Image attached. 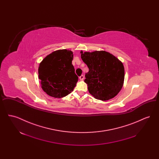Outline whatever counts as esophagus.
<instances>
[{
  "instance_id": "esophagus-1",
  "label": "esophagus",
  "mask_w": 159,
  "mask_h": 159,
  "mask_svg": "<svg viewBox=\"0 0 159 159\" xmlns=\"http://www.w3.org/2000/svg\"><path fill=\"white\" fill-rule=\"evenodd\" d=\"M79 79H80V80H83V79H84V76H83V75H81V76L79 77Z\"/></svg>"
}]
</instances>
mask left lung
Instances as JSON below:
<instances>
[{
	"mask_svg": "<svg viewBox=\"0 0 159 159\" xmlns=\"http://www.w3.org/2000/svg\"><path fill=\"white\" fill-rule=\"evenodd\" d=\"M81 58L89 68L84 82L95 98L107 101L120 91L125 79L123 63L113 55L104 51L80 52Z\"/></svg>",
	"mask_w": 159,
	"mask_h": 159,
	"instance_id": "obj_1",
	"label": "left lung"
}]
</instances>
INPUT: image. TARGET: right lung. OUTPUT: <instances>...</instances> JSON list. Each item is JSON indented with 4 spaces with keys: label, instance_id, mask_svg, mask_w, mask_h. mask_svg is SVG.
I'll use <instances>...</instances> for the list:
<instances>
[{
    "label": "right lung",
    "instance_id": "1",
    "mask_svg": "<svg viewBox=\"0 0 159 159\" xmlns=\"http://www.w3.org/2000/svg\"><path fill=\"white\" fill-rule=\"evenodd\" d=\"M73 52L67 49L55 51L40 63L38 73L42 89L54 98H60L73 91L78 81L72 64Z\"/></svg>",
    "mask_w": 159,
    "mask_h": 159
}]
</instances>
